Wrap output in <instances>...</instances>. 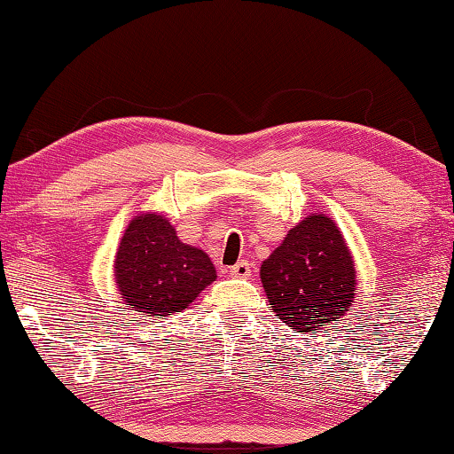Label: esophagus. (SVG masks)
<instances>
[{
  "instance_id": "obj_1",
  "label": "esophagus",
  "mask_w": 454,
  "mask_h": 454,
  "mask_svg": "<svg viewBox=\"0 0 454 454\" xmlns=\"http://www.w3.org/2000/svg\"><path fill=\"white\" fill-rule=\"evenodd\" d=\"M230 274H232L234 278H248V276L252 274V264L248 262V260H240V262L230 268Z\"/></svg>"
}]
</instances>
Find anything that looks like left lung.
<instances>
[{"instance_id":"1","label":"left lung","mask_w":454,"mask_h":454,"mask_svg":"<svg viewBox=\"0 0 454 454\" xmlns=\"http://www.w3.org/2000/svg\"><path fill=\"white\" fill-rule=\"evenodd\" d=\"M260 280L272 312L298 333H320L356 296L355 260L326 214L298 222L260 266Z\"/></svg>"}]
</instances>
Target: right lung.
Returning a JSON list of instances; mask_svg holds the SVG:
<instances>
[{
  "instance_id": "obj_1",
  "label": "right lung",
  "mask_w": 454,
  "mask_h": 454,
  "mask_svg": "<svg viewBox=\"0 0 454 454\" xmlns=\"http://www.w3.org/2000/svg\"><path fill=\"white\" fill-rule=\"evenodd\" d=\"M114 276L120 296L145 317H168L196 301L216 280L204 250L184 244L162 214H140L121 236Z\"/></svg>"
}]
</instances>
